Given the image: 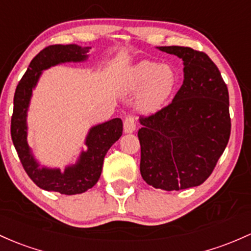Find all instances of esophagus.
Segmentation results:
<instances>
[{"instance_id": "1", "label": "esophagus", "mask_w": 251, "mask_h": 251, "mask_svg": "<svg viewBox=\"0 0 251 251\" xmlns=\"http://www.w3.org/2000/svg\"><path fill=\"white\" fill-rule=\"evenodd\" d=\"M123 126H125V133H126V134L133 133V131L136 129L135 118H134L131 115H126Z\"/></svg>"}]
</instances>
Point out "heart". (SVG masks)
Returning <instances> with one entry per match:
<instances>
[{"label": "heart", "mask_w": 251, "mask_h": 251, "mask_svg": "<svg viewBox=\"0 0 251 251\" xmlns=\"http://www.w3.org/2000/svg\"><path fill=\"white\" fill-rule=\"evenodd\" d=\"M126 85L130 91L142 88L137 100L141 111H157L166 104L176 90L177 73L169 64L141 61L126 73Z\"/></svg>", "instance_id": "obj_1"}]
</instances>
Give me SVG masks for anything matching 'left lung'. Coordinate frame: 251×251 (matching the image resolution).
I'll return each instance as SVG.
<instances>
[{
	"instance_id": "1",
	"label": "left lung",
	"mask_w": 251,
	"mask_h": 251,
	"mask_svg": "<svg viewBox=\"0 0 251 251\" xmlns=\"http://www.w3.org/2000/svg\"><path fill=\"white\" fill-rule=\"evenodd\" d=\"M158 49L182 58L184 80L171 103L140 117V172L147 184L158 189L198 187L211 176L230 139L227 86L202 51Z\"/></svg>"
}]
</instances>
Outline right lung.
Segmentation results:
<instances>
[{"label": "right lung", "mask_w": 251, "mask_h": 251, "mask_svg": "<svg viewBox=\"0 0 251 251\" xmlns=\"http://www.w3.org/2000/svg\"><path fill=\"white\" fill-rule=\"evenodd\" d=\"M91 48H81L75 44H56L47 47L31 61L23 79L19 81L14 94L10 134L19 159L29 178L39 188L57 191L63 195L85 193L98 182L105 154L122 135V120L114 118L92 126L86 137L85 144L87 151H82L76 164L67 166L62 172L60 169H49L44 166L40 168L38 161L34 159L27 144L26 116L32 90L36 87L42 72L64 62L85 61L88 57L87 52Z\"/></svg>", "instance_id": "obj_1"}]
</instances>
